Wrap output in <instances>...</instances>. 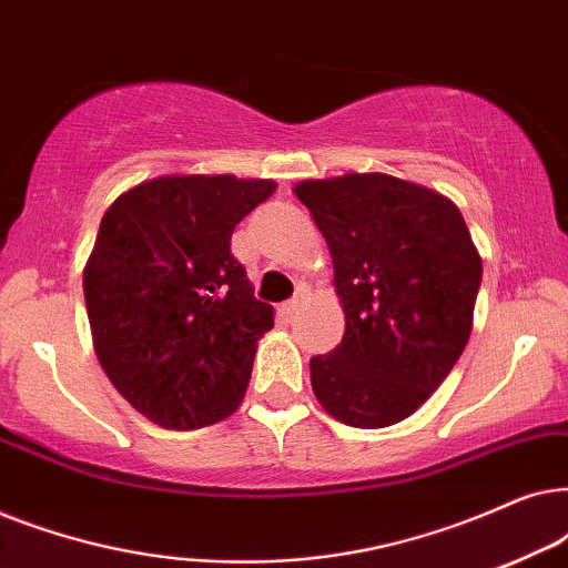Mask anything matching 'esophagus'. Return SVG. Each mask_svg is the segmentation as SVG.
<instances>
[{
    "mask_svg": "<svg viewBox=\"0 0 568 568\" xmlns=\"http://www.w3.org/2000/svg\"><path fill=\"white\" fill-rule=\"evenodd\" d=\"M302 300H305V297H302V294H297V297H292L290 302H284V313H286V315L297 313V310L302 307Z\"/></svg>",
    "mask_w": 568,
    "mask_h": 568,
    "instance_id": "esophagus-1",
    "label": "esophagus"
}]
</instances>
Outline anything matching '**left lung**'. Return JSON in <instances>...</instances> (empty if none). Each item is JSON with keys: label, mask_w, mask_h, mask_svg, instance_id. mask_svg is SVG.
<instances>
[{"label": "left lung", "mask_w": 568, "mask_h": 568, "mask_svg": "<svg viewBox=\"0 0 568 568\" xmlns=\"http://www.w3.org/2000/svg\"><path fill=\"white\" fill-rule=\"evenodd\" d=\"M333 255L341 344L310 359L315 398L341 424L383 429L432 398L473 328L480 255L460 209L385 173L294 185Z\"/></svg>", "instance_id": "left-lung-1"}]
</instances>
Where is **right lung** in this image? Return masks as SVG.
I'll list each match as a JSON object with an SVG mask.
<instances>
[{
	"mask_svg": "<svg viewBox=\"0 0 568 568\" xmlns=\"http://www.w3.org/2000/svg\"><path fill=\"white\" fill-rule=\"evenodd\" d=\"M276 191L235 175H162L121 193L84 266L92 344L115 390L162 429H201L240 406L274 307L230 251Z\"/></svg>",
	"mask_w": 568,
	"mask_h": 568,
	"instance_id": "add662e5",
	"label": "right lung"
}]
</instances>
